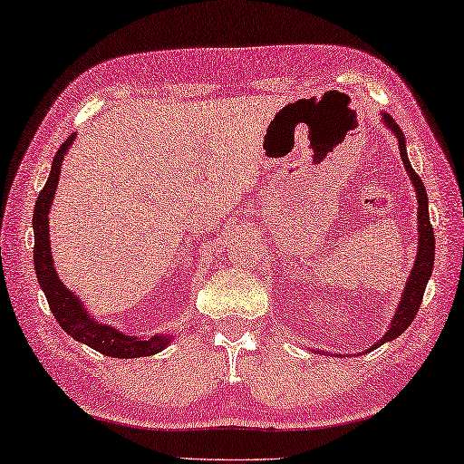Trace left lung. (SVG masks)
Segmentation results:
<instances>
[{
  "label": "left lung",
  "mask_w": 464,
  "mask_h": 464,
  "mask_svg": "<svg viewBox=\"0 0 464 464\" xmlns=\"http://www.w3.org/2000/svg\"><path fill=\"white\" fill-rule=\"evenodd\" d=\"M383 122L385 127L393 130V135L399 140V152H401V159H403L405 169L409 172V179L413 182L415 192H417V202H419V208H417V220H419V248H417V258L413 264V270H411V276L407 277V284L403 287V297H401V302L397 305V312L391 319V325L385 332V335L379 339V342L369 347L367 352H373L379 345H383L387 342H393L401 334L405 332V329L413 322L417 312H419V305L423 302V294H425V287L430 274H433V264H435V234H433V226H430L429 220V200H427V190H425V184L420 180L419 174L411 167V162L407 159V149H405V135L403 130L399 129V125L395 122V119L383 112Z\"/></svg>",
  "instance_id": "obj_1"
}]
</instances>
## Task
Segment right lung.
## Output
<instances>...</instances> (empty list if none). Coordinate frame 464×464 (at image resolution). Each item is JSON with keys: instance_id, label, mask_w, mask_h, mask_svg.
<instances>
[{"instance_id": "1", "label": "right lung", "mask_w": 464, "mask_h": 464, "mask_svg": "<svg viewBox=\"0 0 464 464\" xmlns=\"http://www.w3.org/2000/svg\"><path fill=\"white\" fill-rule=\"evenodd\" d=\"M75 135L67 137L63 145L55 152L53 164H51L49 179L45 182L44 190L39 192L35 210H34V264L35 274L41 290H44L49 310L53 312L57 324L61 329L75 339L89 345L95 352L109 357H121V359H132V357H149L162 352L164 347L170 343L172 335H152L150 339H139L121 334L119 329L111 325H102L95 322L89 315V312L81 304L79 297L63 285L55 272L53 256H51V242H49V210L53 204V197L57 190L59 174H61V162L67 154L69 147L73 145Z\"/></svg>"}]
</instances>
